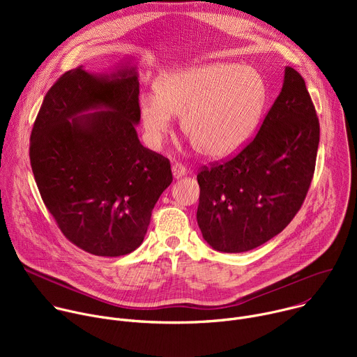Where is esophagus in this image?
Listing matches in <instances>:
<instances>
[{
	"label": "esophagus",
	"instance_id": "obj_1",
	"mask_svg": "<svg viewBox=\"0 0 357 357\" xmlns=\"http://www.w3.org/2000/svg\"><path fill=\"white\" fill-rule=\"evenodd\" d=\"M172 175H174V178L175 179H179V178H182V176H185L186 175V168L182 165V164H174L172 165Z\"/></svg>",
	"mask_w": 357,
	"mask_h": 357
}]
</instances>
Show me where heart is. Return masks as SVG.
I'll return each mask as SVG.
<instances>
[{
  "instance_id": "1",
  "label": "heart",
  "mask_w": 357,
  "mask_h": 357,
  "mask_svg": "<svg viewBox=\"0 0 357 357\" xmlns=\"http://www.w3.org/2000/svg\"><path fill=\"white\" fill-rule=\"evenodd\" d=\"M263 76L250 66L211 63L162 75L155 96L139 97V117L148 142L158 146L172 116L197 152L208 158L236 154L256 131L266 106Z\"/></svg>"
}]
</instances>
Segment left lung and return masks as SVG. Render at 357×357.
I'll use <instances>...</instances> for the list:
<instances>
[{
  "mask_svg": "<svg viewBox=\"0 0 357 357\" xmlns=\"http://www.w3.org/2000/svg\"><path fill=\"white\" fill-rule=\"evenodd\" d=\"M318 145L319 120L305 80L285 68L282 89L256 137L197 174L203 238L218 251L243 252L281 233L307 197Z\"/></svg>",
  "mask_w": 357,
  "mask_h": 357,
  "instance_id": "left-lung-1",
  "label": "left lung"
}]
</instances>
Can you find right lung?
<instances>
[{
	"label": "right lung",
	"instance_id": "right-lung-1",
	"mask_svg": "<svg viewBox=\"0 0 357 357\" xmlns=\"http://www.w3.org/2000/svg\"><path fill=\"white\" fill-rule=\"evenodd\" d=\"M138 96L134 68L93 76L80 66L47 90L32 127L29 160L45 206L63 236L94 256L139 247L172 182L169 160L138 139ZM93 108L100 112L79 116Z\"/></svg>",
	"mask_w": 357,
	"mask_h": 357
}]
</instances>
